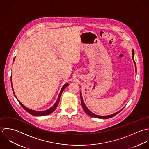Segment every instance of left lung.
<instances>
[{"mask_svg": "<svg viewBox=\"0 0 149 149\" xmlns=\"http://www.w3.org/2000/svg\"><path fill=\"white\" fill-rule=\"evenodd\" d=\"M132 59L134 60V63L135 64V71L136 72V64H135V62L134 61V51L133 49H132ZM80 96H81V104H82V108L84 109V110L85 111V112L90 116H92V117H94V118H99V119H109V118H111L113 116H115V115H116L117 114H118L119 112L124 108L123 107L121 110L119 111L118 112L113 113V114H112V115H107V116H100V115H95L94 113H93V112H91L89 109L87 108V107L86 106V105L85 104L84 102V100H83V98H82V92L81 91H80Z\"/></svg>", "mask_w": 149, "mask_h": 149, "instance_id": "8db88e82", "label": "left lung"}]
</instances>
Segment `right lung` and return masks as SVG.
<instances>
[{
    "label": "right lung",
    "mask_w": 149,
    "mask_h": 149,
    "mask_svg": "<svg viewBox=\"0 0 149 149\" xmlns=\"http://www.w3.org/2000/svg\"><path fill=\"white\" fill-rule=\"evenodd\" d=\"M15 57L14 59V60H15ZM11 86H12L13 91V93H14V94L15 97L17 99V97H16V95H15V93H14V89H13V85H12V79H11ZM68 85H69V84H64V85H63V86L62 88L61 89V90H60V91L59 94V96H58V99H57L56 102L55 103V104H54L52 107H51L50 108H49V109H47V110H45V111H35V110H33V109H29V108H27L26 107H25L24 105H23V104L19 101V100L18 99H17V100H18V101L19 102V103L20 104V105L22 106V107L26 111H27L29 113H30V115H33V116H45V115H48L52 113L54 111H55V109H56V108H57V107H58V104H59V102L61 94L63 91L64 90V89Z\"/></svg>",
    "instance_id": "1"
}]
</instances>
